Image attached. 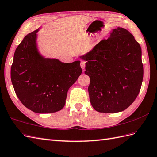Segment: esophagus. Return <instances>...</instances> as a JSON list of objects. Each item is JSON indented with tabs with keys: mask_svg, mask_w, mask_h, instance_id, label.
Listing matches in <instances>:
<instances>
[{
	"mask_svg": "<svg viewBox=\"0 0 157 157\" xmlns=\"http://www.w3.org/2000/svg\"><path fill=\"white\" fill-rule=\"evenodd\" d=\"M80 66H81L82 69H83V70H84L85 67H86V62H85V61L81 60V62H80Z\"/></svg>",
	"mask_w": 157,
	"mask_h": 157,
	"instance_id": "obj_1",
	"label": "esophagus"
}]
</instances>
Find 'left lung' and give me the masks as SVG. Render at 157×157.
<instances>
[{"instance_id":"8db88e82","label":"left lung","mask_w":157,"mask_h":157,"mask_svg":"<svg viewBox=\"0 0 157 157\" xmlns=\"http://www.w3.org/2000/svg\"><path fill=\"white\" fill-rule=\"evenodd\" d=\"M141 47L124 28L112 31L92 51L80 57L86 61L91 104L103 113L122 112L139 94L143 79Z\"/></svg>"}]
</instances>
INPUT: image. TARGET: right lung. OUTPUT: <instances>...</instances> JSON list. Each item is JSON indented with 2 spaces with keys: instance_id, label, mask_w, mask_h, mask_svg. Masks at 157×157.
Returning <instances> with one entry per match:
<instances>
[{
  "instance_id": "obj_1",
  "label": "right lung",
  "mask_w": 157,
  "mask_h": 157,
  "mask_svg": "<svg viewBox=\"0 0 157 157\" xmlns=\"http://www.w3.org/2000/svg\"><path fill=\"white\" fill-rule=\"evenodd\" d=\"M35 30L25 36L14 54L10 78L17 97L31 111L47 114L64 107L69 88L81 75L80 61L62 63L39 54Z\"/></svg>"
}]
</instances>
